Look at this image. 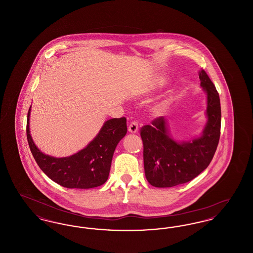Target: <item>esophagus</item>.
<instances>
[{
    "mask_svg": "<svg viewBox=\"0 0 253 253\" xmlns=\"http://www.w3.org/2000/svg\"><path fill=\"white\" fill-rule=\"evenodd\" d=\"M128 131L130 132H132V133L137 132V131H138V124H137L136 121H133L130 123V125H129V127H128Z\"/></svg>",
    "mask_w": 253,
    "mask_h": 253,
    "instance_id": "esophagus-1",
    "label": "esophagus"
}]
</instances>
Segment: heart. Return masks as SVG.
Listing matches in <instances>:
<instances>
[{
	"label": "heart",
	"instance_id": "heart-1",
	"mask_svg": "<svg viewBox=\"0 0 253 253\" xmlns=\"http://www.w3.org/2000/svg\"><path fill=\"white\" fill-rule=\"evenodd\" d=\"M159 110H161V108H159Z\"/></svg>",
	"mask_w": 253,
	"mask_h": 253
}]
</instances>
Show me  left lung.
<instances>
[{
  "instance_id": "1",
  "label": "left lung",
  "mask_w": 253,
  "mask_h": 253,
  "mask_svg": "<svg viewBox=\"0 0 253 253\" xmlns=\"http://www.w3.org/2000/svg\"><path fill=\"white\" fill-rule=\"evenodd\" d=\"M208 98V122L201 136L178 143L169 135L166 120L158 117L140 129L145 175L157 188H169L193 180L207 168L216 152L221 130V106L216 88L204 70L199 72Z\"/></svg>"
}]
</instances>
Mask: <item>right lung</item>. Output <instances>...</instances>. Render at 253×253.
<instances>
[{"instance_id":"right-lung-1","label":"right lung","mask_w":253,"mask_h":253,"mask_svg":"<svg viewBox=\"0 0 253 253\" xmlns=\"http://www.w3.org/2000/svg\"><path fill=\"white\" fill-rule=\"evenodd\" d=\"M30 108L26 123L28 145L37 164L51 180L68 189L96 188L107 181L115 149L127 132L125 118L106 121L96 137L79 153L56 158L42 154L34 144L29 131Z\"/></svg>"}]
</instances>
